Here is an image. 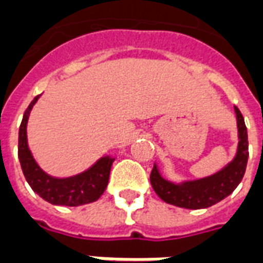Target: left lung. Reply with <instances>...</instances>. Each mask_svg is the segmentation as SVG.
Masks as SVG:
<instances>
[{"instance_id": "1", "label": "left lung", "mask_w": 263, "mask_h": 263, "mask_svg": "<svg viewBox=\"0 0 263 263\" xmlns=\"http://www.w3.org/2000/svg\"><path fill=\"white\" fill-rule=\"evenodd\" d=\"M237 120V150L233 160L212 175L198 179L172 182L160 172L154 163L150 183L163 201L186 210H203L219 203L233 193L246 174L248 161V135L243 114L234 106Z\"/></svg>"}]
</instances>
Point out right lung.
Returning <instances> with one entry per match:
<instances>
[{"instance_id": "obj_1", "label": "right lung", "mask_w": 263, "mask_h": 263, "mask_svg": "<svg viewBox=\"0 0 263 263\" xmlns=\"http://www.w3.org/2000/svg\"><path fill=\"white\" fill-rule=\"evenodd\" d=\"M40 96L41 95L35 96L26 109L19 128L17 157L27 183L40 197L53 205L78 207L93 203L107 187L110 170L116 157H111L110 154L103 156L85 171L66 178H58L47 174L33 157L27 142V123L30 113Z\"/></svg>"}]
</instances>
